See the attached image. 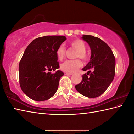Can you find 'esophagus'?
<instances>
[{
  "label": "esophagus",
  "instance_id": "obj_1",
  "mask_svg": "<svg viewBox=\"0 0 134 134\" xmlns=\"http://www.w3.org/2000/svg\"><path fill=\"white\" fill-rule=\"evenodd\" d=\"M64 74L66 75H72V73L67 72H64Z\"/></svg>",
  "mask_w": 134,
  "mask_h": 134
}]
</instances>
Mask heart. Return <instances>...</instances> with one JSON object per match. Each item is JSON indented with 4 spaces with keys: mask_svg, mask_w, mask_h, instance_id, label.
<instances>
[{
    "mask_svg": "<svg viewBox=\"0 0 134 134\" xmlns=\"http://www.w3.org/2000/svg\"><path fill=\"white\" fill-rule=\"evenodd\" d=\"M70 45L77 51L76 54V57H79L83 60L87 59V54L86 53V45L84 42L81 39H76L71 42ZM66 49L63 45L59 46L56 51V54L58 59L62 60L64 59ZM81 65V63L79 60H67L61 64V69L67 72H74Z\"/></svg>",
    "mask_w": 134,
    "mask_h": 134,
    "instance_id": "1",
    "label": "heart"
}]
</instances>
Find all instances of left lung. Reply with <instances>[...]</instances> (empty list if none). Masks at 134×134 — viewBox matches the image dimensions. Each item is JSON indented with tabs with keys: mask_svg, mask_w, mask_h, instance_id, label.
I'll list each match as a JSON object with an SVG mask.
<instances>
[{
	"mask_svg": "<svg viewBox=\"0 0 134 134\" xmlns=\"http://www.w3.org/2000/svg\"><path fill=\"white\" fill-rule=\"evenodd\" d=\"M82 38L90 45L91 56L82 69L88 72L82 75V81L75 87L81 95L97 98L105 92L114 79L116 59L110 48L100 38L88 35Z\"/></svg>",
	"mask_w": 134,
	"mask_h": 134,
	"instance_id": "obj_1",
	"label": "left lung"
}]
</instances>
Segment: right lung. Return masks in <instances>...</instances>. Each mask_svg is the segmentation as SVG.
<instances>
[{"label": "right lung", "instance_id": "add662e5", "mask_svg": "<svg viewBox=\"0 0 134 134\" xmlns=\"http://www.w3.org/2000/svg\"><path fill=\"white\" fill-rule=\"evenodd\" d=\"M64 36H44L29 44L19 63V80L23 92L35 101L52 98L58 89L62 71L58 69L56 51L66 40Z\"/></svg>", "mask_w": 134, "mask_h": 134}]
</instances>
